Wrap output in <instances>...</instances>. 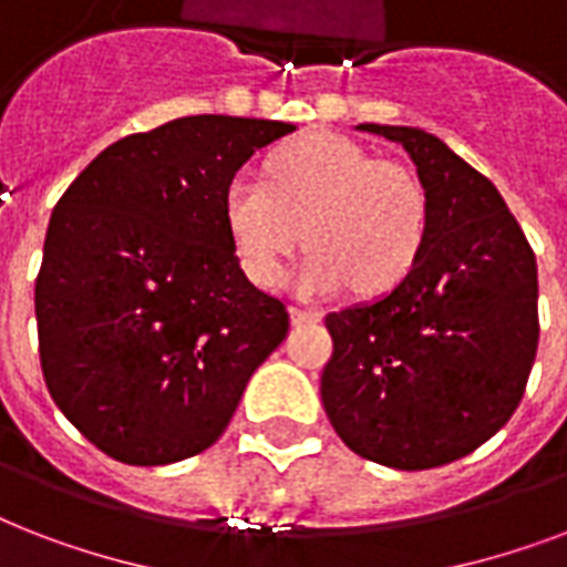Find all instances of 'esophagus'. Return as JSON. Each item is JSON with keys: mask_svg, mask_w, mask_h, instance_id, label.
Masks as SVG:
<instances>
[{"mask_svg": "<svg viewBox=\"0 0 567 567\" xmlns=\"http://www.w3.org/2000/svg\"><path fill=\"white\" fill-rule=\"evenodd\" d=\"M323 318L320 311H311V309H300V306H291V320L293 323H318Z\"/></svg>", "mask_w": 567, "mask_h": 567, "instance_id": "34e87169", "label": "esophagus"}]
</instances>
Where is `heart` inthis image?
<instances>
[{
	"mask_svg": "<svg viewBox=\"0 0 567 567\" xmlns=\"http://www.w3.org/2000/svg\"><path fill=\"white\" fill-rule=\"evenodd\" d=\"M223 223L258 288L282 282L285 258L306 238L311 252L293 279L302 297H332L350 282L359 293H382L421 256L430 199L405 164L315 132L267 162V182H229Z\"/></svg>",
	"mask_w": 567,
	"mask_h": 567,
	"instance_id": "heart-1",
	"label": "heart"
}]
</instances>
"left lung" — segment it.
I'll return each mask as SVG.
<instances>
[{"label": "left lung", "mask_w": 567, "mask_h": 567, "mask_svg": "<svg viewBox=\"0 0 567 567\" xmlns=\"http://www.w3.org/2000/svg\"><path fill=\"white\" fill-rule=\"evenodd\" d=\"M394 141L430 199L421 256L385 297L327 315L320 396L362 458L426 471L474 453L518 409L538 350V267L501 190L444 141L362 123Z\"/></svg>", "instance_id": "8db88e82"}]
</instances>
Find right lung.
Wrapping results in <instances>:
<instances>
[{"mask_svg": "<svg viewBox=\"0 0 567 567\" xmlns=\"http://www.w3.org/2000/svg\"><path fill=\"white\" fill-rule=\"evenodd\" d=\"M279 120L179 117L102 150L49 217L34 282L40 368L64 417L126 465L212 447L288 336L240 270L223 194Z\"/></svg>", "mask_w": 567, "mask_h": 567, "instance_id": "right-lung-1", "label": "right lung"}]
</instances>
